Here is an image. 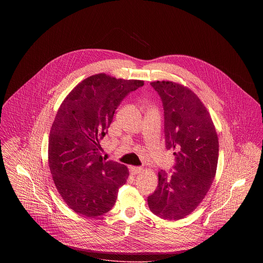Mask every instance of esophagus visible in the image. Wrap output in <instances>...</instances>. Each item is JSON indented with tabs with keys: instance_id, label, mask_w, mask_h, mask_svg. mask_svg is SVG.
<instances>
[{
	"instance_id": "obj_1",
	"label": "esophagus",
	"mask_w": 263,
	"mask_h": 263,
	"mask_svg": "<svg viewBox=\"0 0 263 263\" xmlns=\"http://www.w3.org/2000/svg\"><path fill=\"white\" fill-rule=\"evenodd\" d=\"M129 171H130V173L132 175H137V174H140L143 171V168L140 167V166H132V165H130L129 166Z\"/></svg>"
}]
</instances>
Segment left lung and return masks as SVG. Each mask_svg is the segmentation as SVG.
Segmentation results:
<instances>
[{
    "label": "left lung",
    "mask_w": 263,
    "mask_h": 263,
    "mask_svg": "<svg viewBox=\"0 0 263 263\" xmlns=\"http://www.w3.org/2000/svg\"><path fill=\"white\" fill-rule=\"evenodd\" d=\"M160 95L164 113L167 150L174 151L175 173H158L159 184L148 197L151 211L175 221L186 217L200 204L216 175L219 141L212 118L190 88L171 81L152 82Z\"/></svg>",
    "instance_id": "8db88e82"
}]
</instances>
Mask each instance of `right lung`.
Here are the masks:
<instances>
[{"label":"right lung","mask_w":263,"mask_h":263,"mask_svg":"<svg viewBox=\"0 0 263 263\" xmlns=\"http://www.w3.org/2000/svg\"><path fill=\"white\" fill-rule=\"evenodd\" d=\"M144 85L100 73L90 76L63 100L51 126L48 164L63 200L79 215L95 218L108 212L129 171L102 159L100 140L126 96Z\"/></svg>","instance_id":"right-lung-1"}]
</instances>
